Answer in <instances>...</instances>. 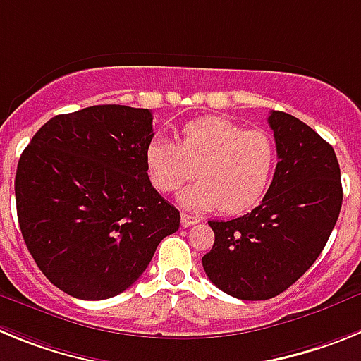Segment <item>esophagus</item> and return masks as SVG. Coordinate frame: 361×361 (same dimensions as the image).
Instances as JSON below:
<instances>
[{"label":"esophagus","mask_w":361,"mask_h":361,"mask_svg":"<svg viewBox=\"0 0 361 361\" xmlns=\"http://www.w3.org/2000/svg\"><path fill=\"white\" fill-rule=\"evenodd\" d=\"M180 222H183L184 228H190V226H195L197 222H199V219L193 215H188V213H183V215H180Z\"/></svg>","instance_id":"34e87169"}]
</instances>
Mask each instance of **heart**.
<instances>
[{
    "label": "heart",
    "mask_w": 361,
    "mask_h": 361,
    "mask_svg": "<svg viewBox=\"0 0 361 361\" xmlns=\"http://www.w3.org/2000/svg\"><path fill=\"white\" fill-rule=\"evenodd\" d=\"M146 170L155 190L171 193L195 177L199 183L178 193L190 212L242 213L266 195L276 166V146L264 130H245L226 117L190 121L177 142L153 139L146 148Z\"/></svg>",
    "instance_id": "heart-1"
}]
</instances>
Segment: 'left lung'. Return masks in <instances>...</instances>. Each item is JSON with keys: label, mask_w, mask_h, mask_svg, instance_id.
<instances>
[{"label": "left lung", "mask_w": 361, "mask_h": 361, "mask_svg": "<svg viewBox=\"0 0 361 361\" xmlns=\"http://www.w3.org/2000/svg\"><path fill=\"white\" fill-rule=\"evenodd\" d=\"M276 170L251 213L209 220L215 242L202 257L208 279L240 300L283 293L314 264L342 209L340 164L333 146L286 111H271Z\"/></svg>", "instance_id": "left-lung-1"}]
</instances>
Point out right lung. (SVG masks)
<instances>
[{
    "mask_svg": "<svg viewBox=\"0 0 361 361\" xmlns=\"http://www.w3.org/2000/svg\"><path fill=\"white\" fill-rule=\"evenodd\" d=\"M152 111L99 104L44 123L16 171V208L37 267L66 295L104 300L145 273L180 213L152 186Z\"/></svg>",
    "mask_w": 361,
    "mask_h": 361,
    "instance_id": "right-lung-1",
    "label": "right lung"
}]
</instances>
